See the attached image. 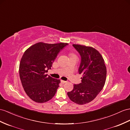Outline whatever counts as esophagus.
<instances>
[{
	"label": "esophagus",
	"instance_id": "1",
	"mask_svg": "<svg viewBox=\"0 0 130 130\" xmlns=\"http://www.w3.org/2000/svg\"><path fill=\"white\" fill-rule=\"evenodd\" d=\"M61 82L62 83V84H64L66 83H67V81H64V80H61Z\"/></svg>",
	"mask_w": 130,
	"mask_h": 130
}]
</instances>
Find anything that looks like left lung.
Segmentation results:
<instances>
[{"mask_svg": "<svg viewBox=\"0 0 130 130\" xmlns=\"http://www.w3.org/2000/svg\"><path fill=\"white\" fill-rule=\"evenodd\" d=\"M79 53L81 61L78 72L83 75L82 83L74 85V88L67 93L73 102L79 105L93 100L105 85L106 68L100 53L91 47L73 45Z\"/></svg>", "mask_w": 130, "mask_h": 130, "instance_id": "1", "label": "left lung"}]
</instances>
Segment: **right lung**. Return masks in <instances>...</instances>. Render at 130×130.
<instances>
[{"instance_id":"right-lung-1","label":"right lung","mask_w":130,"mask_h":130,"mask_svg":"<svg viewBox=\"0 0 130 130\" xmlns=\"http://www.w3.org/2000/svg\"><path fill=\"white\" fill-rule=\"evenodd\" d=\"M68 45L39 42L24 52L19 66L20 78L25 93L34 102L45 103L55 96L60 80L46 73L51 69L59 52Z\"/></svg>"}]
</instances>
